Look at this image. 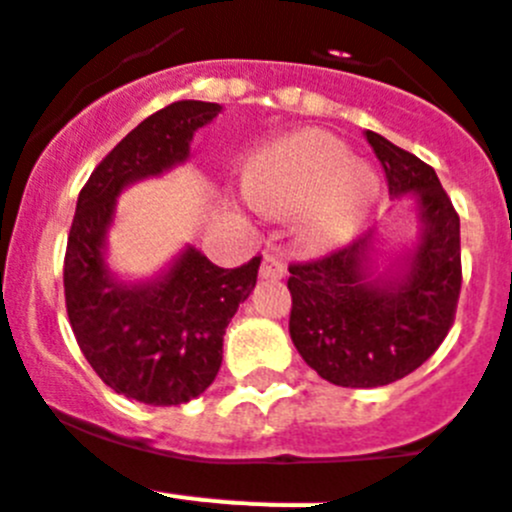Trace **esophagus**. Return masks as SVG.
<instances>
[{
	"label": "esophagus",
	"instance_id": "obj_1",
	"mask_svg": "<svg viewBox=\"0 0 512 512\" xmlns=\"http://www.w3.org/2000/svg\"><path fill=\"white\" fill-rule=\"evenodd\" d=\"M260 275L262 278H273V281H278V278H283V275H286V265H283L281 257L262 255Z\"/></svg>",
	"mask_w": 512,
	"mask_h": 512
}]
</instances>
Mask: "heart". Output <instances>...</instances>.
<instances>
[{
	"label": "heart",
	"instance_id": "obj_1",
	"mask_svg": "<svg viewBox=\"0 0 512 512\" xmlns=\"http://www.w3.org/2000/svg\"><path fill=\"white\" fill-rule=\"evenodd\" d=\"M244 193L270 216H296L301 244L324 252L361 229L379 198V177L330 133L301 131L250 159Z\"/></svg>",
	"mask_w": 512,
	"mask_h": 512
}]
</instances>
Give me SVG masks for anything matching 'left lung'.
I'll list each match as a JSON object with an SVG mask.
<instances>
[{"mask_svg":"<svg viewBox=\"0 0 512 512\" xmlns=\"http://www.w3.org/2000/svg\"><path fill=\"white\" fill-rule=\"evenodd\" d=\"M366 141L389 195L412 193L420 242L397 275H373L376 231L311 262L288 265V332L306 363L335 386L373 389L404 379L441 348L461 293L459 213L430 164L379 133Z\"/></svg>","mask_w":512,"mask_h":512,"instance_id":"1","label":"left lung"}]
</instances>
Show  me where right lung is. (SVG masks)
Wrapping results in <instances>:
<instances>
[{
	"instance_id": "1",
	"label": "right lung",
	"mask_w": 512,
	"mask_h": 512,
	"mask_svg": "<svg viewBox=\"0 0 512 512\" xmlns=\"http://www.w3.org/2000/svg\"><path fill=\"white\" fill-rule=\"evenodd\" d=\"M219 113V102L180 100L141 121L90 175L66 242V314L79 350L110 389L154 407L190 402L213 384L260 257L226 270L188 247L162 278L126 286L105 265V234L121 190L185 162L193 133Z\"/></svg>"
}]
</instances>
